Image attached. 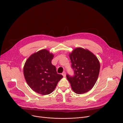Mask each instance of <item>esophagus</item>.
Masks as SVG:
<instances>
[{
  "instance_id": "34e87169",
  "label": "esophagus",
  "mask_w": 123,
  "mask_h": 123,
  "mask_svg": "<svg viewBox=\"0 0 123 123\" xmlns=\"http://www.w3.org/2000/svg\"><path fill=\"white\" fill-rule=\"evenodd\" d=\"M62 75L64 76V77H65L66 76V72L65 71H64L62 73Z\"/></svg>"
}]
</instances>
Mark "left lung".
<instances>
[{"instance_id":"obj_1","label":"left lung","mask_w":123,"mask_h":123,"mask_svg":"<svg viewBox=\"0 0 123 123\" xmlns=\"http://www.w3.org/2000/svg\"><path fill=\"white\" fill-rule=\"evenodd\" d=\"M74 76L66 77L76 94H82L91 90L98 79L100 65L98 58L88 50L77 48L69 55Z\"/></svg>"}]
</instances>
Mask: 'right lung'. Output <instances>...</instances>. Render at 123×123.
Segmentation results:
<instances>
[{"label":"right lung","mask_w":123,"mask_h":123,"mask_svg":"<svg viewBox=\"0 0 123 123\" xmlns=\"http://www.w3.org/2000/svg\"><path fill=\"white\" fill-rule=\"evenodd\" d=\"M53 57L48 50L43 49L31 55L25 62L23 73L26 81L38 94L51 93L63 77L51 63Z\"/></svg>","instance_id":"right-lung-1"}]
</instances>
